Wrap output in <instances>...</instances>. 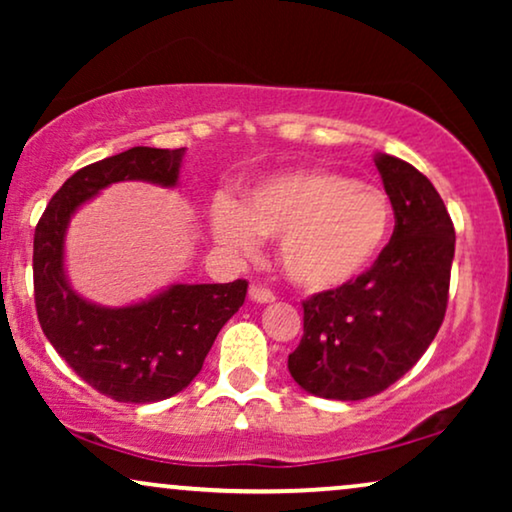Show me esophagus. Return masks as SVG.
Segmentation results:
<instances>
[{"mask_svg": "<svg viewBox=\"0 0 512 512\" xmlns=\"http://www.w3.org/2000/svg\"><path fill=\"white\" fill-rule=\"evenodd\" d=\"M249 298L254 300V303H272V300H275V293L272 291H268V289H263V286H249Z\"/></svg>", "mask_w": 512, "mask_h": 512, "instance_id": "34e87169", "label": "esophagus"}]
</instances>
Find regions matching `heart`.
<instances>
[{
  "instance_id": "b5f03b06",
  "label": "heart",
  "mask_w": 512,
  "mask_h": 512,
  "mask_svg": "<svg viewBox=\"0 0 512 512\" xmlns=\"http://www.w3.org/2000/svg\"><path fill=\"white\" fill-rule=\"evenodd\" d=\"M394 209L382 188L340 172L293 170L270 177L244 207L216 198L212 233L237 254L251 256L261 237L279 240L284 275L307 293L345 289L382 254Z\"/></svg>"
}]
</instances>
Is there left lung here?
<instances>
[{
	"label": "left lung",
	"mask_w": 512,
	"mask_h": 512,
	"mask_svg": "<svg viewBox=\"0 0 512 512\" xmlns=\"http://www.w3.org/2000/svg\"><path fill=\"white\" fill-rule=\"evenodd\" d=\"M394 207V235L370 270L345 289L303 303V338L289 373L307 394L361 401L408 373L445 319L454 226L445 202L422 172L377 153Z\"/></svg>",
	"instance_id": "1"
}]
</instances>
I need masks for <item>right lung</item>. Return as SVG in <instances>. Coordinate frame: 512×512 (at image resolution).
Listing matches in <instances>:
<instances>
[{
    "label": "right lung",
    "instance_id": "right-lung-1",
    "mask_svg": "<svg viewBox=\"0 0 512 512\" xmlns=\"http://www.w3.org/2000/svg\"><path fill=\"white\" fill-rule=\"evenodd\" d=\"M184 149L132 146L74 172L34 230V305L41 331L69 368L121 403H156L179 394L202 370L223 324L240 310L247 282L172 284L128 307L81 298L65 275V235L83 202L116 181L177 186Z\"/></svg>",
    "mask_w": 512,
    "mask_h": 512
}]
</instances>
